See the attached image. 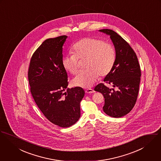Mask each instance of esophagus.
Instances as JSON below:
<instances>
[{
  "label": "esophagus",
  "mask_w": 161,
  "mask_h": 161,
  "mask_svg": "<svg viewBox=\"0 0 161 161\" xmlns=\"http://www.w3.org/2000/svg\"><path fill=\"white\" fill-rule=\"evenodd\" d=\"M86 92L87 94H91V93L94 92V91L92 89L89 88V89H87L86 90Z\"/></svg>",
  "instance_id": "esophagus-1"
}]
</instances>
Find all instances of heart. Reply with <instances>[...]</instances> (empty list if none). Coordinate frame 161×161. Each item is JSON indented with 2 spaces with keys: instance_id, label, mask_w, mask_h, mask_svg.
Listing matches in <instances>:
<instances>
[{
  "instance_id": "b5f03b06",
  "label": "heart",
  "mask_w": 161,
  "mask_h": 161,
  "mask_svg": "<svg viewBox=\"0 0 161 161\" xmlns=\"http://www.w3.org/2000/svg\"><path fill=\"white\" fill-rule=\"evenodd\" d=\"M72 51L73 54L65 55L62 60L64 68L71 74H76L78 71V58L88 59L86 68L88 69L79 72L72 81L76 86H92L99 75L105 76L110 72L115 62L114 46L99 39L83 38L73 46Z\"/></svg>"
}]
</instances>
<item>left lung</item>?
Returning <instances> with one entry per match:
<instances>
[{"label": "left lung", "instance_id": "1", "mask_svg": "<svg viewBox=\"0 0 161 161\" xmlns=\"http://www.w3.org/2000/svg\"><path fill=\"white\" fill-rule=\"evenodd\" d=\"M99 31L110 36L116 52L114 67L104 81L118 89L108 88L100 83L94 91L103 94L105 99L103 110L107 115L122 117L128 114L136 103L141 77L140 64L135 53L121 36L112 30L103 29Z\"/></svg>", "mask_w": 161, "mask_h": 161}]
</instances>
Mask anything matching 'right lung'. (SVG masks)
<instances>
[{
    "instance_id": "add662e5",
    "label": "right lung",
    "mask_w": 161,
    "mask_h": 161,
    "mask_svg": "<svg viewBox=\"0 0 161 161\" xmlns=\"http://www.w3.org/2000/svg\"><path fill=\"white\" fill-rule=\"evenodd\" d=\"M67 38L45 40L33 55L28 70L30 90L37 107L51 122L63 128L79 120L80 102L85 96L81 87L67 88L68 76L62 63Z\"/></svg>"
}]
</instances>
